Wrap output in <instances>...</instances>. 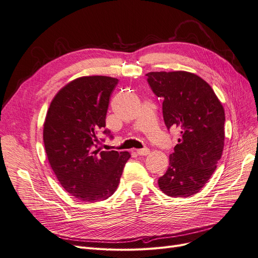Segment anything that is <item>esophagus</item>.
Wrapping results in <instances>:
<instances>
[{
    "label": "esophagus",
    "mask_w": 258,
    "mask_h": 258,
    "mask_svg": "<svg viewBox=\"0 0 258 258\" xmlns=\"http://www.w3.org/2000/svg\"><path fill=\"white\" fill-rule=\"evenodd\" d=\"M137 154L140 156H147L150 154V150L148 148H144L141 150H137Z\"/></svg>",
    "instance_id": "1"
}]
</instances>
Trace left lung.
I'll list each match as a JSON object with an SVG mask.
<instances>
[{
	"label": "left lung",
	"instance_id": "left-lung-1",
	"mask_svg": "<svg viewBox=\"0 0 258 258\" xmlns=\"http://www.w3.org/2000/svg\"><path fill=\"white\" fill-rule=\"evenodd\" d=\"M147 76L153 93L163 99L167 130L180 128L170 166L158 185L167 196H192L209 181L221 158L225 109L212 87L195 74L152 72Z\"/></svg>",
	"mask_w": 258,
	"mask_h": 258
}]
</instances>
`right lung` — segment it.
<instances>
[{
	"instance_id": "right-lung-1",
	"label": "right lung",
	"mask_w": 258,
	"mask_h": 258,
	"mask_svg": "<svg viewBox=\"0 0 258 258\" xmlns=\"http://www.w3.org/2000/svg\"><path fill=\"white\" fill-rule=\"evenodd\" d=\"M117 84L111 77L78 78L54 96L44 122V147L54 175L67 193L86 203L115 193L131 157L128 152L102 151L97 136L105 127L109 97Z\"/></svg>"
}]
</instances>
